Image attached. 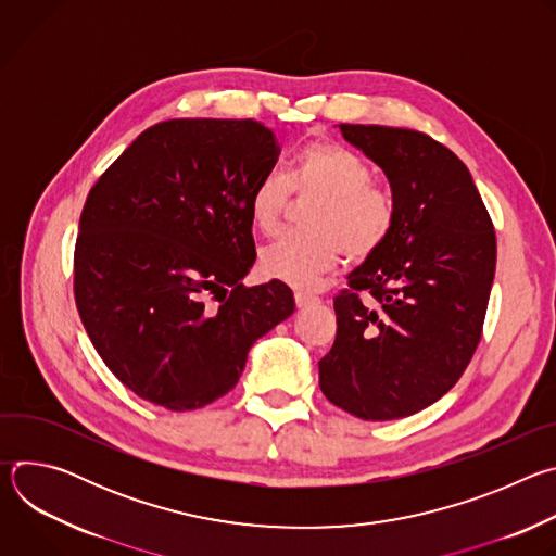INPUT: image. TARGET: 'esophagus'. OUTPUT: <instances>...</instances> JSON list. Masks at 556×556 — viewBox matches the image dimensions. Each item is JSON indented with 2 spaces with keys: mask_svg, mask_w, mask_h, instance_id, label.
<instances>
[{
  "mask_svg": "<svg viewBox=\"0 0 556 556\" xmlns=\"http://www.w3.org/2000/svg\"><path fill=\"white\" fill-rule=\"evenodd\" d=\"M319 299H316L314 294H309V292H303V290H296L294 292V303H296V307H307V305H312V303H316Z\"/></svg>",
  "mask_w": 556,
  "mask_h": 556,
  "instance_id": "1",
  "label": "esophagus"
}]
</instances>
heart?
Returning <instances> with one entry per match:
<instances>
[{"label":"heart","instance_id":"obj_1","mask_svg":"<svg viewBox=\"0 0 556 556\" xmlns=\"http://www.w3.org/2000/svg\"><path fill=\"white\" fill-rule=\"evenodd\" d=\"M316 200L307 215L312 232H290L266 247L260 270L268 279L307 288L332 273L343 253L350 262L376 255L399 222V200L374 180L371 167L352 149L314 140L299 149L290 178L270 172L251 193V219L264 235L277 232L292 202Z\"/></svg>","mask_w":556,"mask_h":556}]
</instances>
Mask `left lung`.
Masks as SVG:
<instances>
[{
    "label": "left lung",
    "mask_w": 556,
    "mask_h": 556,
    "mask_svg": "<svg viewBox=\"0 0 556 556\" xmlns=\"http://www.w3.org/2000/svg\"><path fill=\"white\" fill-rule=\"evenodd\" d=\"M339 127L384 172L399 222L334 296L337 339L319 361V384L361 420L407 418L440 401L480 345L495 226L466 165L442 142L403 127Z\"/></svg>",
    "instance_id": "left-lung-1"
}]
</instances>
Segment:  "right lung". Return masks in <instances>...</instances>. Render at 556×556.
Returning <instances> with one entry per match:
<instances>
[{
  "label": "right lung",
  "instance_id": "1",
  "mask_svg": "<svg viewBox=\"0 0 556 556\" xmlns=\"http://www.w3.org/2000/svg\"><path fill=\"white\" fill-rule=\"evenodd\" d=\"M279 144L253 118H172L144 129L90 189L74 299L110 371L138 399L193 412L228 393L249 350L294 312L255 264L251 193Z\"/></svg>",
  "mask_w": 556,
  "mask_h": 556
}]
</instances>
